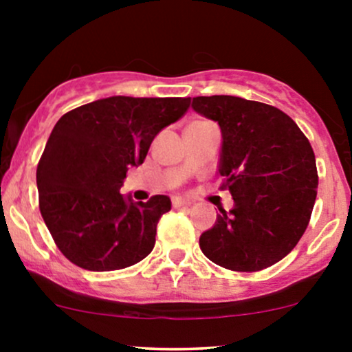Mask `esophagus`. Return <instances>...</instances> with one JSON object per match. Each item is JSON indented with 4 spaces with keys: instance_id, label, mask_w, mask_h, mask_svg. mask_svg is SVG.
Returning <instances> with one entry per match:
<instances>
[{
    "instance_id": "obj_1",
    "label": "esophagus",
    "mask_w": 352,
    "mask_h": 352,
    "mask_svg": "<svg viewBox=\"0 0 352 352\" xmlns=\"http://www.w3.org/2000/svg\"><path fill=\"white\" fill-rule=\"evenodd\" d=\"M188 201L187 200H184V199H180V197H173L172 199V207L173 208H182V207H188Z\"/></svg>"
}]
</instances>
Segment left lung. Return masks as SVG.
Instances as JSON below:
<instances>
[{
  "label": "left lung",
  "instance_id": "obj_1",
  "mask_svg": "<svg viewBox=\"0 0 352 352\" xmlns=\"http://www.w3.org/2000/svg\"><path fill=\"white\" fill-rule=\"evenodd\" d=\"M193 111L221 131L218 173L233 208L201 233L208 260L232 272H260L283 260L309 223L318 188L313 147L289 116L235 96H200Z\"/></svg>",
  "mask_w": 352,
  "mask_h": 352
}]
</instances>
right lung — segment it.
<instances>
[{
	"mask_svg": "<svg viewBox=\"0 0 352 352\" xmlns=\"http://www.w3.org/2000/svg\"><path fill=\"white\" fill-rule=\"evenodd\" d=\"M188 107L190 98L112 96L58 120L36 184L44 223L67 260L89 272H112L152 252L157 223L172 201L167 195L134 201L120 187L155 135Z\"/></svg>",
	"mask_w": 352,
	"mask_h": 352,
	"instance_id": "obj_1",
	"label": "right lung"
}]
</instances>
